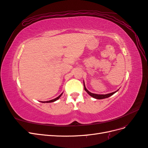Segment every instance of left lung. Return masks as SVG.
<instances>
[{
    "label": "left lung",
    "instance_id": "obj_1",
    "mask_svg": "<svg viewBox=\"0 0 148 148\" xmlns=\"http://www.w3.org/2000/svg\"><path fill=\"white\" fill-rule=\"evenodd\" d=\"M84 90L86 91L89 95H90L91 96H92V97L95 98V99H105V98H107L110 97V96L113 95L114 94H115L116 92H117V91H116L115 92H111V93H109V94H107V95H97V94H93V93H91L89 92L88 89L86 88V87H85V85H84Z\"/></svg>",
    "mask_w": 148,
    "mask_h": 148
}]
</instances>
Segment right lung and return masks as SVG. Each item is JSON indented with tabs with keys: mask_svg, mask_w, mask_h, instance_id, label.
Segmentation results:
<instances>
[{
	"mask_svg": "<svg viewBox=\"0 0 148 148\" xmlns=\"http://www.w3.org/2000/svg\"><path fill=\"white\" fill-rule=\"evenodd\" d=\"M62 93L61 94V95H60V96H58L57 97H56V98H55V99H52V100H51V101H44V102H44V103H45V102H47V103H48V102H54V101H57V99H59V98H60V97L62 96Z\"/></svg>",
	"mask_w": 148,
	"mask_h": 148,
	"instance_id": "add662e5",
	"label": "right lung"
}]
</instances>
